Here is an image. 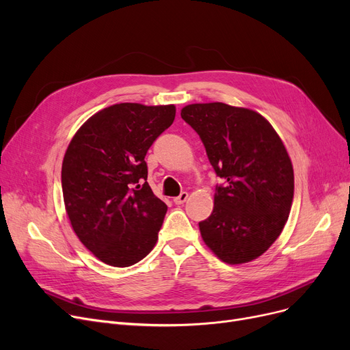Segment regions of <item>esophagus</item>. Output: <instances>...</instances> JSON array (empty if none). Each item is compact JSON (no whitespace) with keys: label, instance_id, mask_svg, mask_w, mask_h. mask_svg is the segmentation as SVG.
<instances>
[{"label":"esophagus","instance_id":"34e87169","mask_svg":"<svg viewBox=\"0 0 350 350\" xmlns=\"http://www.w3.org/2000/svg\"><path fill=\"white\" fill-rule=\"evenodd\" d=\"M187 198H189V193H187V191H181L180 196L176 197L173 201H174L176 204H183V203H186Z\"/></svg>","mask_w":350,"mask_h":350}]
</instances>
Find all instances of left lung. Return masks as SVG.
Listing matches in <instances>:
<instances>
[{
    "instance_id": "1",
    "label": "left lung",
    "mask_w": 350,
    "mask_h": 350,
    "mask_svg": "<svg viewBox=\"0 0 350 350\" xmlns=\"http://www.w3.org/2000/svg\"><path fill=\"white\" fill-rule=\"evenodd\" d=\"M181 118L200 136L215 174L214 210L200 221L204 243L219 260L258 258L284 230L293 200V169L267 119L226 103H194Z\"/></svg>"
}]
</instances>
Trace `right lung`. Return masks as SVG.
I'll use <instances>...</instances> for the list:
<instances>
[{"label": "right lung", "mask_w": 350, "mask_h": 350, "mask_svg": "<svg viewBox=\"0 0 350 350\" xmlns=\"http://www.w3.org/2000/svg\"><path fill=\"white\" fill-rule=\"evenodd\" d=\"M174 116L173 105H112L88 119L68 146L65 208L82 244L107 265L131 267L156 245L167 206L147 183L144 156Z\"/></svg>", "instance_id": "add662e5"}]
</instances>
